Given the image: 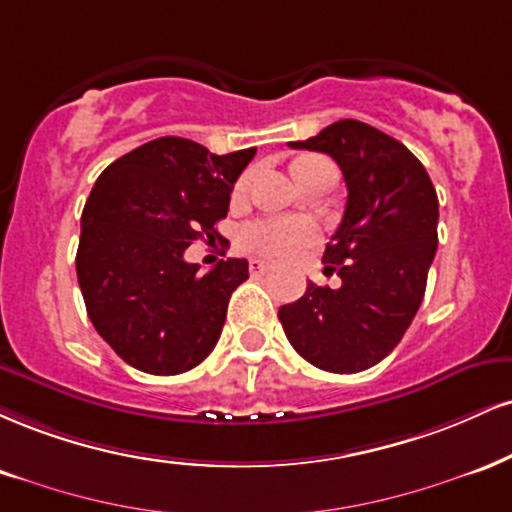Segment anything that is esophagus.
<instances>
[{
  "label": "esophagus",
  "instance_id": "obj_1",
  "mask_svg": "<svg viewBox=\"0 0 512 512\" xmlns=\"http://www.w3.org/2000/svg\"><path fill=\"white\" fill-rule=\"evenodd\" d=\"M269 269H272V264L264 262V260H252V262H250V274H252V276L267 274Z\"/></svg>",
  "mask_w": 512,
  "mask_h": 512
}]
</instances>
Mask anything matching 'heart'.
I'll use <instances>...</instances> for the list:
<instances>
[{
    "label": "heart",
    "mask_w": 512,
    "mask_h": 512,
    "mask_svg": "<svg viewBox=\"0 0 512 512\" xmlns=\"http://www.w3.org/2000/svg\"><path fill=\"white\" fill-rule=\"evenodd\" d=\"M291 171L295 181L303 183L305 178L319 174V171H336V166L329 159L319 155H300L293 159ZM250 186V176H240L236 188H233V197L240 200L245 190ZM317 240V229L310 221L303 219H272V221H257V224L248 226L240 236V245L245 250L255 252V255L267 257V260H291V257L300 255L305 248H310Z\"/></svg>",
    "instance_id": "b5f03b06"
}]
</instances>
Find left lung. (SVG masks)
<instances>
[{
	"mask_svg": "<svg viewBox=\"0 0 512 512\" xmlns=\"http://www.w3.org/2000/svg\"><path fill=\"white\" fill-rule=\"evenodd\" d=\"M291 147L324 152L346 178V212L322 257L343 286L310 281L279 319L310 365L362 372L398 346L420 310L439 243V197L420 159L369 123L336 121Z\"/></svg>",
	"mask_w": 512,
	"mask_h": 512,
	"instance_id": "obj_1",
	"label": "left lung"
}]
</instances>
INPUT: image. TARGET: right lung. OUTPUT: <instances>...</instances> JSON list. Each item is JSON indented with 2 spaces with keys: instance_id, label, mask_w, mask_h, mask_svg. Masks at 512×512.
Returning <instances> with one entry per match:
<instances>
[{
  "instance_id": "add662e5",
  "label": "right lung",
  "mask_w": 512,
  "mask_h": 512,
  "mask_svg": "<svg viewBox=\"0 0 512 512\" xmlns=\"http://www.w3.org/2000/svg\"><path fill=\"white\" fill-rule=\"evenodd\" d=\"M255 147L212 155L188 138L150 140L107 166L80 219L76 272L92 326L123 362L171 377L217 346L248 260L200 274L183 252L219 236Z\"/></svg>"
}]
</instances>
